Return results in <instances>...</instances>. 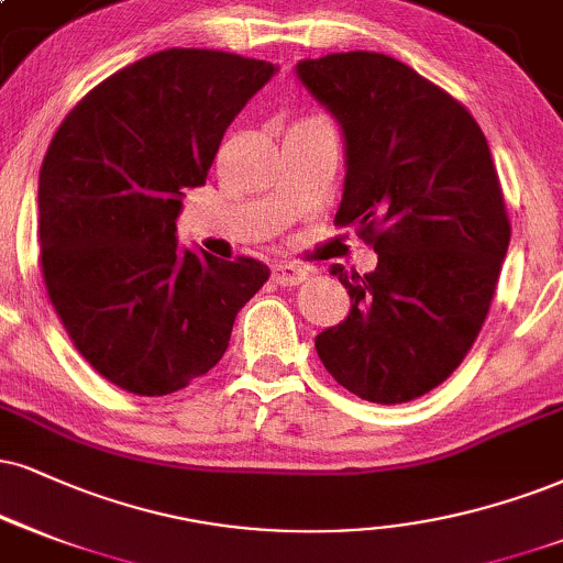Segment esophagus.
<instances>
[{"mask_svg": "<svg viewBox=\"0 0 563 563\" xmlns=\"http://www.w3.org/2000/svg\"><path fill=\"white\" fill-rule=\"evenodd\" d=\"M271 279L279 284V287H295V284L308 279V271L292 266V263H276V266L271 268Z\"/></svg>", "mask_w": 563, "mask_h": 563, "instance_id": "1", "label": "esophagus"}]
</instances>
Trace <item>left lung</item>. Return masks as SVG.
<instances>
[{"label": "left lung", "instance_id": "obj_1", "mask_svg": "<svg viewBox=\"0 0 563 563\" xmlns=\"http://www.w3.org/2000/svg\"><path fill=\"white\" fill-rule=\"evenodd\" d=\"M295 73L342 128L334 221L378 253L365 276L331 266L352 308L316 336V352L360 399H418L481 334L509 250L488 141L460 101L386 54H325Z\"/></svg>", "mask_w": 563, "mask_h": 563}]
</instances>
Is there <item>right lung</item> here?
I'll use <instances>...</instances> for the list:
<instances>
[{
    "label": "right lung",
    "mask_w": 563,
    "mask_h": 563,
    "mask_svg": "<svg viewBox=\"0 0 563 563\" xmlns=\"http://www.w3.org/2000/svg\"><path fill=\"white\" fill-rule=\"evenodd\" d=\"M274 73L240 54L166 48L96 86L52 137L38 175L46 292L75 350L124 391L164 397L206 376L268 279L261 261L179 245L177 217Z\"/></svg>",
    "instance_id": "obj_1"
}]
</instances>
